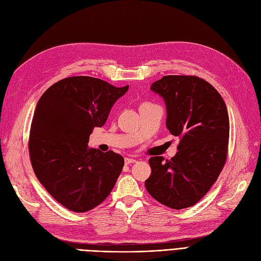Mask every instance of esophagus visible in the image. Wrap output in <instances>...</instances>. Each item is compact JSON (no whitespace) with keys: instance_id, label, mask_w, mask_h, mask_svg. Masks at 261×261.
I'll use <instances>...</instances> for the list:
<instances>
[{"instance_id":"esophagus-1","label":"esophagus","mask_w":261,"mask_h":261,"mask_svg":"<svg viewBox=\"0 0 261 261\" xmlns=\"http://www.w3.org/2000/svg\"><path fill=\"white\" fill-rule=\"evenodd\" d=\"M135 162H136V160L133 158H125V164H132L135 163Z\"/></svg>"}]
</instances>
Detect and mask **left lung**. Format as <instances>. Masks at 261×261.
<instances>
[{
    "label": "left lung",
    "instance_id": "left-lung-1",
    "mask_svg": "<svg viewBox=\"0 0 261 261\" xmlns=\"http://www.w3.org/2000/svg\"><path fill=\"white\" fill-rule=\"evenodd\" d=\"M166 105V127L180 138L170 160L149 159L145 181L152 197L173 210L190 207L208 192L224 166L229 115L220 94L194 75H165L151 85Z\"/></svg>",
    "mask_w": 261,
    "mask_h": 261
}]
</instances>
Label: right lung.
<instances>
[{"label": "right lung", "mask_w": 261, "mask_h": 261, "mask_svg": "<svg viewBox=\"0 0 261 261\" xmlns=\"http://www.w3.org/2000/svg\"><path fill=\"white\" fill-rule=\"evenodd\" d=\"M128 85L115 87L92 76L58 81L35 108L29 137L31 165L39 181L66 208L84 213L110 194L124 166L122 155L87 146L105 125Z\"/></svg>", "instance_id": "add662e5"}]
</instances>
